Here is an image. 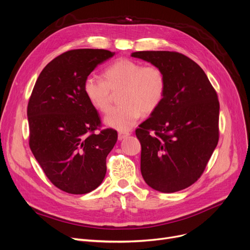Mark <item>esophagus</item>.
I'll return each instance as SVG.
<instances>
[{
  "mask_svg": "<svg viewBox=\"0 0 250 250\" xmlns=\"http://www.w3.org/2000/svg\"><path fill=\"white\" fill-rule=\"evenodd\" d=\"M130 134L128 131H120L119 132V135H118V137H119V140L120 141H122V140H124L125 138H126L127 136H129Z\"/></svg>",
  "mask_w": 250,
  "mask_h": 250,
  "instance_id": "obj_1",
  "label": "esophagus"
}]
</instances>
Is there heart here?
Wrapping results in <instances>:
<instances>
[{
    "instance_id": "1",
    "label": "heart",
    "mask_w": 250,
    "mask_h": 250,
    "mask_svg": "<svg viewBox=\"0 0 250 250\" xmlns=\"http://www.w3.org/2000/svg\"><path fill=\"white\" fill-rule=\"evenodd\" d=\"M104 80L88 76L83 82V92L90 105L101 112L110 107L111 92L121 91L122 104L104 118L107 126L125 131L134 126L142 113L154 112L162 104L167 77L156 65H143L128 58L114 61L104 71Z\"/></svg>"
}]
</instances>
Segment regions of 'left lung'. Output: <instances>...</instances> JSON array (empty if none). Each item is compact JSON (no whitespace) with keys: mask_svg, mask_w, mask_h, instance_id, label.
<instances>
[{"mask_svg":"<svg viewBox=\"0 0 250 250\" xmlns=\"http://www.w3.org/2000/svg\"><path fill=\"white\" fill-rule=\"evenodd\" d=\"M131 56L159 66L167 77L162 104L136 129L142 176L157 191H181L201 177L218 144L217 93L203 69L184 54L139 51Z\"/></svg>","mask_w":250,"mask_h":250,"instance_id":"obj_1","label":"left lung"}]
</instances>
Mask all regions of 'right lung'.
I'll use <instances>...</instances> for the list:
<instances>
[{
    "label": "right lung",
    "instance_id": "1",
    "mask_svg": "<svg viewBox=\"0 0 250 250\" xmlns=\"http://www.w3.org/2000/svg\"><path fill=\"white\" fill-rule=\"evenodd\" d=\"M113 55L104 49L66 51L45 66L30 96V148L50 182L66 193H89L105 177L118 132L105 128L95 134L102 122L83 82Z\"/></svg>",
    "mask_w": 250,
    "mask_h": 250
}]
</instances>
